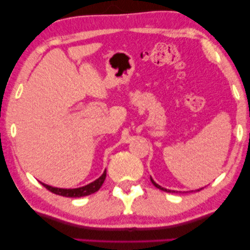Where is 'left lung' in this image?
I'll use <instances>...</instances> for the list:
<instances>
[{"instance_id": "1", "label": "left lung", "mask_w": 250, "mask_h": 250, "mask_svg": "<svg viewBox=\"0 0 250 250\" xmlns=\"http://www.w3.org/2000/svg\"><path fill=\"white\" fill-rule=\"evenodd\" d=\"M150 180H151V182H152L153 186H155L156 188H158L159 190H163V191H165V192H175V191H172V190H167V189H165V188H162V187L159 186V184H157V183L155 182V181H153V180L151 179V177H150ZM200 190H201V189H200Z\"/></svg>"}]
</instances>
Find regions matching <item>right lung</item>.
I'll list each match as a JSON object with an SVG mask.
<instances>
[{
    "instance_id": "right-lung-1",
    "label": "right lung",
    "mask_w": 250,
    "mask_h": 250,
    "mask_svg": "<svg viewBox=\"0 0 250 250\" xmlns=\"http://www.w3.org/2000/svg\"><path fill=\"white\" fill-rule=\"evenodd\" d=\"M105 175H107V174H105V170H104V174H102L98 180H95L94 182L87 184V186L85 187L77 188V189H60V188H54V187L47 186V184H44L42 182L41 183H42V186L44 188H46V189L51 191L52 193L59 194V196H62V197L80 198V197H85V196H88V194L97 192V191L101 188L102 184H104Z\"/></svg>"
}]
</instances>
